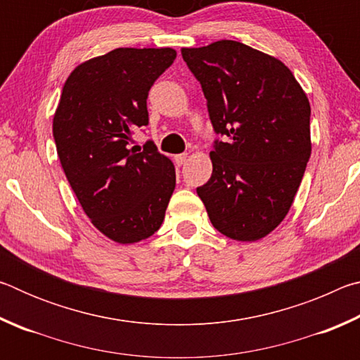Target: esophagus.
Here are the masks:
<instances>
[{
    "instance_id": "34e87169",
    "label": "esophagus",
    "mask_w": 360,
    "mask_h": 360,
    "mask_svg": "<svg viewBox=\"0 0 360 360\" xmlns=\"http://www.w3.org/2000/svg\"><path fill=\"white\" fill-rule=\"evenodd\" d=\"M187 160V154H179V155H174V163L178 167H182Z\"/></svg>"
}]
</instances>
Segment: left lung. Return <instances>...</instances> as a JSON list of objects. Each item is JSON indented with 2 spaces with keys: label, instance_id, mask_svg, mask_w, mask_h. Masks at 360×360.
I'll return each instance as SVG.
<instances>
[{
  "label": "left lung",
  "instance_id": "1",
  "mask_svg": "<svg viewBox=\"0 0 360 360\" xmlns=\"http://www.w3.org/2000/svg\"><path fill=\"white\" fill-rule=\"evenodd\" d=\"M202 84L212 129V174L197 187L210 221L236 241H255L288 214L311 155V108L292 71L243 42L181 49Z\"/></svg>",
  "mask_w": 360,
  "mask_h": 360
}]
</instances>
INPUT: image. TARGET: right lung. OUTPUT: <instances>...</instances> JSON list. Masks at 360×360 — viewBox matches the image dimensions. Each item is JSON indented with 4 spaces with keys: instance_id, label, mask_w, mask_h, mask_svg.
<instances>
[{
    "instance_id": "right-lung-1",
    "label": "right lung",
    "mask_w": 360,
    "mask_h": 360,
    "mask_svg": "<svg viewBox=\"0 0 360 360\" xmlns=\"http://www.w3.org/2000/svg\"><path fill=\"white\" fill-rule=\"evenodd\" d=\"M176 51L119 47L87 60L66 79L53 115V139L85 214L120 245L160 229L176 186L174 165L148 141L130 146L149 124L148 95Z\"/></svg>"
}]
</instances>
